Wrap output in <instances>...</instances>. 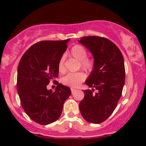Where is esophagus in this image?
Listing matches in <instances>:
<instances>
[{
	"mask_svg": "<svg viewBox=\"0 0 146 146\" xmlns=\"http://www.w3.org/2000/svg\"><path fill=\"white\" fill-rule=\"evenodd\" d=\"M70 90H71L72 93H74V92L76 91V89H75V88H70Z\"/></svg>",
	"mask_w": 146,
	"mask_h": 146,
	"instance_id": "obj_1",
	"label": "esophagus"
}]
</instances>
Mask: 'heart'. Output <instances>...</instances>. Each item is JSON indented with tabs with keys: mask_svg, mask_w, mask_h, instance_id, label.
Returning a JSON list of instances; mask_svg holds the SVG:
<instances>
[{
	"mask_svg": "<svg viewBox=\"0 0 146 146\" xmlns=\"http://www.w3.org/2000/svg\"><path fill=\"white\" fill-rule=\"evenodd\" d=\"M70 55L80 61V66L83 70L90 72L93 70L95 67V62L90 58L87 57L88 52L84 46L80 44H76L73 46L70 51ZM58 70L60 73H64L66 72V68L64 66V57H61L58 63ZM85 79V74L83 72H77V73H68L61 79V82L65 85L71 87V88H77L82 82Z\"/></svg>",
	"mask_w": 146,
	"mask_h": 146,
	"instance_id": "obj_1",
	"label": "heart"
}]
</instances>
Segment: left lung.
I'll list each match as a JSON object with an SVG mask.
<instances>
[{
  "instance_id": "obj_1",
  "label": "left lung",
  "mask_w": 146,
  "mask_h": 146,
  "mask_svg": "<svg viewBox=\"0 0 146 146\" xmlns=\"http://www.w3.org/2000/svg\"><path fill=\"white\" fill-rule=\"evenodd\" d=\"M92 53L95 67L85 84L92 90H84L79 104L84 119L100 123L109 118L117 106L125 82V67L119 48L108 39L83 36L79 41ZM97 89L95 94L94 91Z\"/></svg>"
}]
</instances>
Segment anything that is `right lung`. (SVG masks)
Segmentation results:
<instances>
[{"label":"right lung","instance_id":"obj_1","mask_svg":"<svg viewBox=\"0 0 146 146\" xmlns=\"http://www.w3.org/2000/svg\"><path fill=\"white\" fill-rule=\"evenodd\" d=\"M68 41L37 42L28 48L19 63L17 90L20 103L28 117L39 124H49L58 119L65 101L71 95L68 87L55 80L58 61ZM51 80L57 85L54 92L46 88Z\"/></svg>","mask_w":146,"mask_h":146}]
</instances>
